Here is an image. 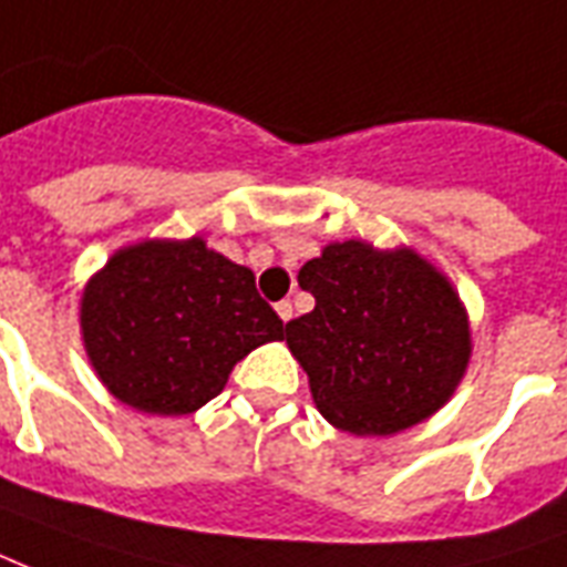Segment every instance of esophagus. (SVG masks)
<instances>
[{"label":"esophagus","mask_w":567,"mask_h":567,"mask_svg":"<svg viewBox=\"0 0 567 567\" xmlns=\"http://www.w3.org/2000/svg\"><path fill=\"white\" fill-rule=\"evenodd\" d=\"M276 312H279V318L288 324V321L295 318V306L288 303V300H279V303H276Z\"/></svg>","instance_id":"obj_1"}]
</instances>
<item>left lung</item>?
<instances>
[{"instance_id":"left-lung-1","label":"left lung","mask_w":567,"mask_h":567,"mask_svg":"<svg viewBox=\"0 0 567 567\" xmlns=\"http://www.w3.org/2000/svg\"><path fill=\"white\" fill-rule=\"evenodd\" d=\"M297 282L316 309L285 324V342L337 430L402 433L454 396L472 354L468 318L417 251L330 243Z\"/></svg>"}]
</instances>
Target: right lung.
Segmentation results:
<instances>
[{
	"label": "right lung",
	"instance_id": "1",
	"mask_svg": "<svg viewBox=\"0 0 567 567\" xmlns=\"http://www.w3.org/2000/svg\"><path fill=\"white\" fill-rule=\"evenodd\" d=\"M90 363L146 414H192L219 396L251 348L285 337L255 272L192 240L125 246L83 288Z\"/></svg>",
	"mask_w": 567,
	"mask_h": 567
}]
</instances>
